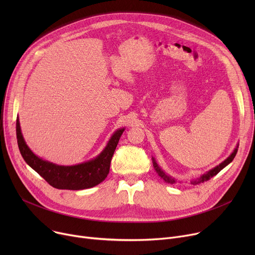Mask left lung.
<instances>
[{"label": "left lung", "instance_id": "1", "mask_svg": "<svg viewBox=\"0 0 255 255\" xmlns=\"http://www.w3.org/2000/svg\"><path fill=\"white\" fill-rule=\"evenodd\" d=\"M238 148H239V144H237V146H236V149L234 150V152H233L229 157H227V158L224 160V161H222L219 165H217V166H215L214 168L210 169L209 171L205 172L204 175H202V176H200L199 178L194 179V180H191V181H190V183H191L192 185L200 184V183L207 182L208 180H210V179H211V178H213L214 176H216L217 173H218L220 170H222L225 166H227V165H229V164L233 161L234 158H235V156H236V154H237V152H238ZM152 160H153V166H154V168H155L156 172L158 173V176H159L160 178L163 179V181H165L166 183H169V184H175V183L177 182V180H176L175 178L170 177L169 175H167V173H165V172L162 170V168L160 167V166L158 165V163L156 162V160H155V158H154V157H152Z\"/></svg>", "mask_w": 255, "mask_h": 255}]
</instances>
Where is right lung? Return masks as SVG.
Segmentation results:
<instances>
[{
    "label": "right lung",
    "instance_id": "add662e5",
    "mask_svg": "<svg viewBox=\"0 0 255 255\" xmlns=\"http://www.w3.org/2000/svg\"><path fill=\"white\" fill-rule=\"evenodd\" d=\"M125 128H119L103 151L94 159L75 165H58L35 155L22 136L19 119H16V137L20 154L26 164L57 189L83 190L92 188L105 180L110 172L113 155Z\"/></svg>",
    "mask_w": 255,
    "mask_h": 255
}]
</instances>
